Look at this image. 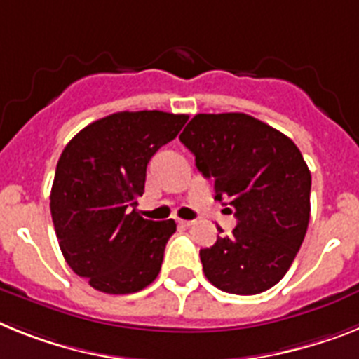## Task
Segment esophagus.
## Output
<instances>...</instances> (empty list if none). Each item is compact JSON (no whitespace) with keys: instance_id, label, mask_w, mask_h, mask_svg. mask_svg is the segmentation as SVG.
I'll list each match as a JSON object with an SVG mask.
<instances>
[{"instance_id":"obj_1","label":"esophagus","mask_w":359,"mask_h":359,"mask_svg":"<svg viewBox=\"0 0 359 359\" xmlns=\"http://www.w3.org/2000/svg\"><path fill=\"white\" fill-rule=\"evenodd\" d=\"M179 224L184 226V228H189V226L195 224V221H184V219H179Z\"/></svg>"}]
</instances>
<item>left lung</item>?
<instances>
[{
	"label": "left lung",
	"instance_id": "1",
	"mask_svg": "<svg viewBox=\"0 0 359 359\" xmlns=\"http://www.w3.org/2000/svg\"><path fill=\"white\" fill-rule=\"evenodd\" d=\"M180 142L237 219L231 236L201 250L208 281L237 296L272 288L294 263L309 228L312 179L297 146L245 113L195 114Z\"/></svg>",
	"mask_w": 359,
	"mask_h": 359
}]
</instances>
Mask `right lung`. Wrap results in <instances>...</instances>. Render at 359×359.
Segmentation results:
<instances>
[{"instance_id":"obj_1","label":"right lung","mask_w":359,"mask_h":359,"mask_svg":"<svg viewBox=\"0 0 359 359\" xmlns=\"http://www.w3.org/2000/svg\"><path fill=\"white\" fill-rule=\"evenodd\" d=\"M188 114L122 111L83 128L60 156L50 215L60 250L72 272L104 294H133L161 272L170 221L137 212L146 168L171 142Z\"/></svg>"}]
</instances>
